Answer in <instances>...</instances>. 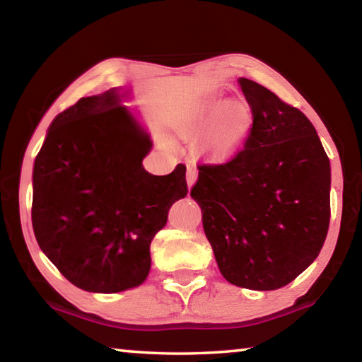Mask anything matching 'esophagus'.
Masks as SVG:
<instances>
[{
	"mask_svg": "<svg viewBox=\"0 0 362 362\" xmlns=\"http://www.w3.org/2000/svg\"><path fill=\"white\" fill-rule=\"evenodd\" d=\"M196 179H198V169H196L194 166H189L188 170H187V183H188V187H192L193 183L196 182Z\"/></svg>",
	"mask_w": 362,
	"mask_h": 362,
	"instance_id": "34e87169",
	"label": "esophagus"
}]
</instances>
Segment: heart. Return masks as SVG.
<instances>
[{
  "label": "heart",
  "instance_id": "heart-1",
  "mask_svg": "<svg viewBox=\"0 0 362 362\" xmlns=\"http://www.w3.org/2000/svg\"><path fill=\"white\" fill-rule=\"evenodd\" d=\"M252 126V110L243 100L222 102L218 95L194 102L177 119L183 140L203 139V150L214 159L231 156Z\"/></svg>",
  "mask_w": 362,
  "mask_h": 362
}]
</instances>
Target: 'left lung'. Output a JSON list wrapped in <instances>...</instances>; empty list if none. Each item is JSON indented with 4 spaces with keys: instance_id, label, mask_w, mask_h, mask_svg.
Wrapping results in <instances>:
<instances>
[{
    "instance_id": "obj_1",
    "label": "left lung",
    "mask_w": 362,
    "mask_h": 362,
    "mask_svg": "<svg viewBox=\"0 0 362 362\" xmlns=\"http://www.w3.org/2000/svg\"><path fill=\"white\" fill-rule=\"evenodd\" d=\"M252 110L243 148L222 164H198L192 198L228 283L274 291L320 254L330 220V164L315 126L247 78Z\"/></svg>"
}]
</instances>
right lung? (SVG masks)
Instances as JSON below:
<instances>
[{"mask_svg": "<svg viewBox=\"0 0 362 362\" xmlns=\"http://www.w3.org/2000/svg\"><path fill=\"white\" fill-rule=\"evenodd\" d=\"M150 148L115 89L83 97L49 127L35 159L33 231L79 289L115 293L148 276L151 240L188 193L183 164L168 175L146 173Z\"/></svg>", "mask_w": 362, "mask_h": 362, "instance_id": "add662e5", "label": "right lung"}]
</instances>
